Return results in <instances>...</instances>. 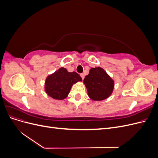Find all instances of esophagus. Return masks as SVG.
Segmentation results:
<instances>
[{
	"label": "esophagus",
	"mask_w": 158,
	"mask_h": 158,
	"mask_svg": "<svg viewBox=\"0 0 158 158\" xmlns=\"http://www.w3.org/2000/svg\"><path fill=\"white\" fill-rule=\"evenodd\" d=\"M80 76H81V78H82V79L84 80V74L83 73L82 74H80Z\"/></svg>",
	"instance_id": "34e87169"
}]
</instances>
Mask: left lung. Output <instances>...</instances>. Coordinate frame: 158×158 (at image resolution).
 <instances>
[{"label":"left lung","instance_id":"1","mask_svg":"<svg viewBox=\"0 0 158 158\" xmlns=\"http://www.w3.org/2000/svg\"><path fill=\"white\" fill-rule=\"evenodd\" d=\"M84 83L89 97L95 101H102L109 98L114 88V81L100 67L92 68L85 76Z\"/></svg>","mask_w":158,"mask_h":158}]
</instances>
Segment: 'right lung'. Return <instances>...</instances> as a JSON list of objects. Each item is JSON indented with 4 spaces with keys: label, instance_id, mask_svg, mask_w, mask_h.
<instances>
[{
    "label": "right lung",
    "instance_id": "add662e5",
    "mask_svg": "<svg viewBox=\"0 0 158 158\" xmlns=\"http://www.w3.org/2000/svg\"><path fill=\"white\" fill-rule=\"evenodd\" d=\"M82 78L76 72L69 73L64 68H60L49 75L45 81V92L55 99H63L67 97L73 85Z\"/></svg>",
    "mask_w": 158,
    "mask_h": 158
}]
</instances>
